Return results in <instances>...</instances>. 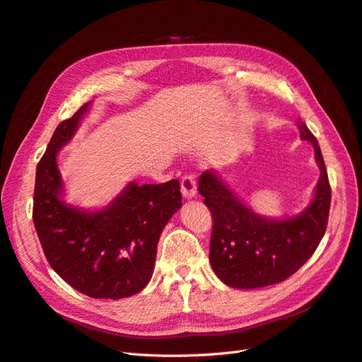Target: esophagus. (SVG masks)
Segmentation results:
<instances>
[{
    "mask_svg": "<svg viewBox=\"0 0 362 362\" xmlns=\"http://www.w3.org/2000/svg\"><path fill=\"white\" fill-rule=\"evenodd\" d=\"M181 193L185 199H193L196 196V180L192 175H185L181 180Z\"/></svg>",
    "mask_w": 362,
    "mask_h": 362,
    "instance_id": "obj_1",
    "label": "esophagus"
}]
</instances>
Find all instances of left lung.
Returning <instances> with one entry per match:
<instances>
[{
    "instance_id": "obj_1",
    "label": "left lung",
    "mask_w": 362,
    "mask_h": 362,
    "mask_svg": "<svg viewBox=\"0 0 362 362\" xmlns=\"http://www.w3.org/2000/svg\"><path fill=\"white\" fill-rule=\"evenodd\" d=\"M300 139L310 141L320 177L311 202L300 213L266 217L255 213L228 187L216 170L199 177L198 190L213 213L210 262L228 287L252 290L286 281L311 258L326 231L331 187L319 141L302 119Z\"/></svg>"
}]
</instances>
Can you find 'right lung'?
<instances>
[{"mask_svg": "<svg viewBox=\"0 0 362 362\" xmlns=\"http://www.w3.org/2000/svg\"><path fill=\"white\" fill-rule=\"evenodd\" d=\"M92 101L56 128L37 164L33 222L49 266L93 299H122L144 290L154 272L164 226L182 206L180 181H129L107 205L66 201L59 151L71 144Z\"/></svg>", "mask_w": 362, "mask_h": 362, "instance_id": "right-lung-1", "label": "right lung"}]
</instances>
